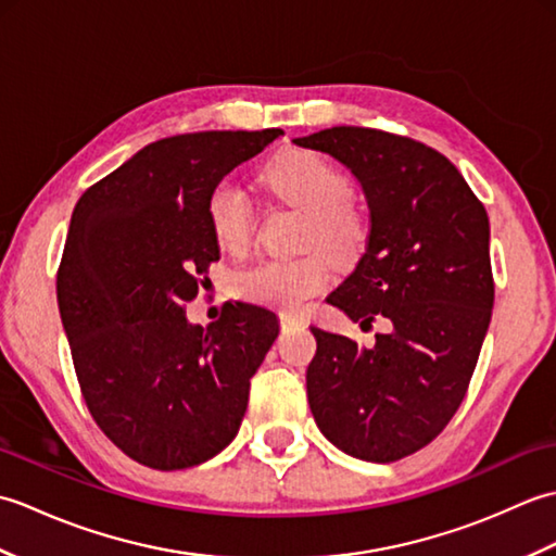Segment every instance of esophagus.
Instances as JSON below:
<instances>
[{
    "label": "esophagus",
    "instance_id": "34e87169",
    "mask_svg": "<svg viewBox=\"0 0 556 556\" xmlns=\"http://www.w3.org/2000/svg\"><path fill=\"white\" fill-rule=\"evenodd\" d=\"M279 325H281V329L301 327V325H303V317H299V315H291V313H279Z\"/></svg>",
    "mask_w": 556,
    "mask_h": 556
}]
</instances>
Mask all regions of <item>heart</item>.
I'll return each mask as SVG.
<instances>
[{
    "mask_svg": "<svg viewBox=\"0 0 556 556\" xmlns=\"http://www.w3.org/2000/svg\"><path fill=\"white\" fill-rule=\"evenodd\" d=\"M263 181L281 205L305 212L303 248H323L293 260H260L239 271L233 289L241 299L279 311H301L332 279V260H356L370 233L368 212L349 191V176L313 150H285L271 160ZM207 224L224 253H243L253 241L255 212L245 191L219 181L207 195Z\"/></svg>",
    "mask_w": 556,
    "mask_h": 556,
    "instance_id": "1",
    "label": "heart"
}]
</instances>
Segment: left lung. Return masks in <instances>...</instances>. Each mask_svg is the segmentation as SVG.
Here are the masks:
<instances>
[{
	"label": "left lung",
	"mask_w": 556,
	"mask_h": 556,
	"mask_svg": "<svg viewBox=\"0 0 556 556\" xmlns=\"http://www.w3.org/2000/svg\"><path fill=\"white\" fill-rule=\"evenodd\" d=\"M293 143L346 164L370 207L365 253L327 303L363 329L392 325L370 349L311 327L313 418L341 452L392 464L430 444L468 392L494 305L488 212L442 152L408 136L334 126Z\"/></svg>",
	"instance_id": "1"
}]
</instances>
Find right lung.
<instances>
[{"instance_id": "add662e5", "label": "right lung", "mask_w": 556, "mask_h": 556, "mask_svg": "<svg viewBox=\"0 0 556 556\" xmlns=\"http://www.w3.org/2000/svg\"><path fill=\"white\" fill-rule=\"evenodd\" d=\"M279 136L155 140L92 184L71 215L56 303L80 394L98 428L148 468H191L233 440L279 334L275 313L251 303H227L207 327L186 320L219 260L210 191Z\"/></svg>"}]
</instances>
